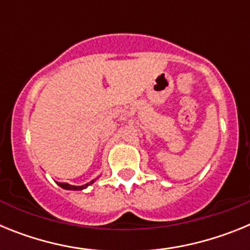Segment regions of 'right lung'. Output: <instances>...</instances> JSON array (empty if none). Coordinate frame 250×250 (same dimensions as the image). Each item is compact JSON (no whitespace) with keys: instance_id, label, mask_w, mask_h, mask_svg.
I'll return each instance as SVG.
<instances>
[{"instance_id":"right-lung-1","label":"right lung","mask_w":250,"mask_h":250,"mask_svg":"<svg viewBox=\"0 0 250 250\" xmlns=\"http://www.w3.org/2000/svg\"><path fill=\"white\" fill-rule=\"evenodd\" d=\"M92 183H94V180H92V182H90L89 184L83 185V187H75V185H70V184H67V183H57V184L62 188V189H67V190H83V189H85L87 185L92 184Z\"/></svg>"}]
</instances>
